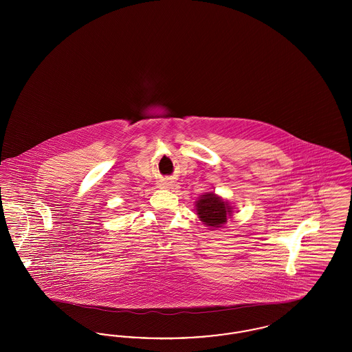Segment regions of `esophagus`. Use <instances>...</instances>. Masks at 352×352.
<instances>
[{"instance_id": "34e87169", "label": "esophagus", "mask_w": 352, "mask_h": 352, "mask_svg": "<svg viewBox=\"0 0 352 352\" xmlns=\"http://www.w3.org/2000/svg\"><path fill=\"white\" fill-rule=\"evenodd\" d=\"M161 186H162V187H170L171 182L168 181V179H164V181H161Z\"/></svg>"}]
</instances>
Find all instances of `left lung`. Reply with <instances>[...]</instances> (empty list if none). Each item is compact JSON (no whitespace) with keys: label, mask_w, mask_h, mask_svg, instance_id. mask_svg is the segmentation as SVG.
<instances>
[{"label":"left lung","mask_w":352,"mask_h":352,"mask_svg":"<svg viewBox=\"0 0 352 352\" xmlns=\"http://www.w3.org/2000/svg\"><path fill=\"white\" fill-rule=\"evenodd\" d=\"M197 215L206 227L221 228L232 217L234 207L215 192H204L195 201Z\"/></svg>","instance_id":"left-lung-1"}]
</instances>
